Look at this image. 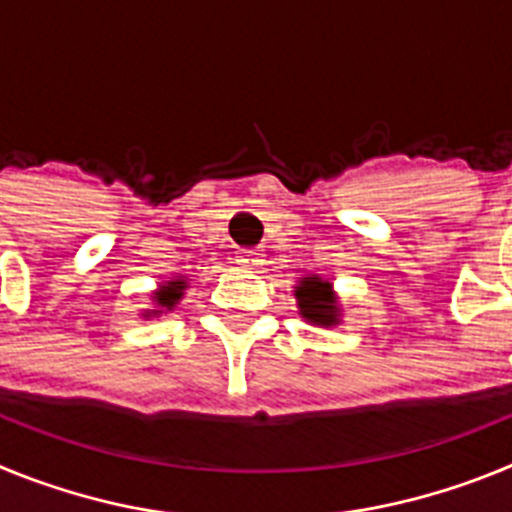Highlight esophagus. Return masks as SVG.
I'll use <instances>...</instances> for the list:
<instances>
[{
    "mask_svg": "<svg viewBox=\"0 0 512 512\" xmlns=\"http://www.w3.org/2000/svg\"><path fill=\"white\" fill-rule=\"evenodd\" d=\"M235 261L241 266H259L261 251H256V248H241V251L235 253Z\"/></svg>",
    "mask_w": 512,
    "mask_h": 512,
    "instance_id": "esophagus-1",
    "label": "esophagus"
}]
</instances>
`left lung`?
I'll use <instances>...</instances> for the list:
<instances>
[{"label":"left lung","instance_id":"obj_1","mask_svg":"<svg viewBox=\"0 0 512 512\" xmlns=\"http://www.w3.org/2000/svg\"><path fill=\"white\" fill-rule=\"evenodd\" d=\"M297 307L300 315L312 325H338L341 320V310H338V300L333 295L330 282H323L320 277H305L300 287H295Z\"/></svg>","mask_w":512,"mask_h":512}]
</instances>
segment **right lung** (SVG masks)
I'll return each instance as SVG.
<instances>
[{
	"instance_id": "obj_1",
	"label": "right lung",
	"mask_w": 512,
	"mask_h": 512,
	"mask_svg": "<svg viewBox=\"0 0 512 512\" xmlns=\"http://www.w3.org/2000/svg\"><path fill=\"white\" fill-rule=\"evenodd\" d=\"M184 289H187V279H171V282H166L164 287L156 289L153 292V302H156V310L146 312V318H151V315H158V312L164 310H174L176 302L182 300L184 297Z\"/></svg>"
}]
</instances>
